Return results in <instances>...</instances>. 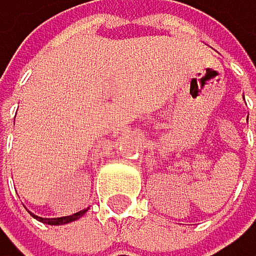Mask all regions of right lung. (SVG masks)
<instances>
[{"label":"right lung","instance_id":"right-lung-1","mask_svg":"<svg viewBox=\"0 0 256 256\" xmlns=\"http://www.w3.org/2000/svg\"><path fill=\"white\" fill-rule=\"evenodd\" d=\"M85 211H87V210H82V211H78V213H74V214H70V216H62V218H42V216H36V214H33V213H32V216H33V218H36L38 222L45 223V224H65V223H70V222H75V220H78L80 216L85 214Z\"/></svg>","mask_w":256,"mask_h":256}]
</instances>
